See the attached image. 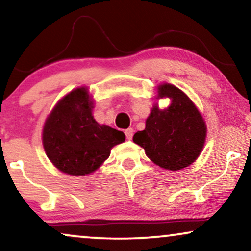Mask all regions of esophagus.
Wrapping results in <instances>:
<instances>
[{"label": "esophagus", "mask_w": 251, "mask_h": 251, "mask_svg": "<svg viewBox=\"0 0 251 251\" xmlns=\"http://www.w3.org/2000/svg\"><path fill=\"white\" fill-rule=\"evenodd\" d=\"M133 133H134V129H133V128H127V129H126V131H125L126 139L131 140L133 138Z\"/></svg>", "instance_id": "obj_1"}]
</instances>
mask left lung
Returning <instances> with one entry per match:
<instances>
[{"instance_id":"obj_1","label":"left lung","mask_w":251,"mask_h":251,"mask_svg":"<svg viewBox=\"0 0 251 251\" xmlns=\"http://www.w3.org/2000/svg\"><path fill=\"white\" fill-rule=\"evenodd\" d=\"M158 98H170L166 109L152 106L146 128L136 132L133 141L145 149L156 165L178 171L195 162L206 136L204 119L182 91L171 83L159 85Z\"/></svg>"}]
</instances>
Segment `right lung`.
<instances>
[{"mask_svg":"<svg viewBox=\"0 0 251 251\" xmlns=\"http://www.w3.org/2000/svg\"><path fill=\"white\" fill-rule=\"evenodd\" d=\"M92 111L88 89L76 88L55 105L43 126L47 156L66 175L85 176L96 171L110 156L112 147L125 141L122 131L100 125Z\"/></svg>","mask_w":251,"mask_h":251,"instance_id":"1","label":"right lung"}]
</instances>
